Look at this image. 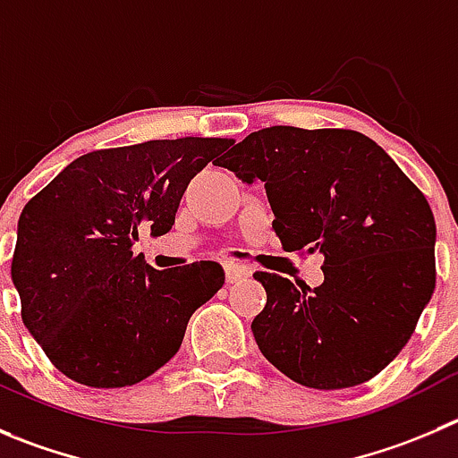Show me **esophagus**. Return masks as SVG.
Segmentation results:
<instances>
[{"mask_svg":"<svg viewBox=\"0 0 458 458\" xmlns=\"http://www.w3.org/2000/svg\"><path fill=\"white\" fill-rule=\"evenodd\" d=\"M225 272H226V283H238L242 281V278L250 276L251 269L242 263H226Z\"/></svg>","mask_w":458,"mask_h":458,"instance_id":"1","label":"esophagus"}]
</instances>
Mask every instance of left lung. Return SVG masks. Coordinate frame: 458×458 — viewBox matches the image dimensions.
Here are the masks:
<instances>
[{
    "mask_svg": "<svg viewBox=\"0 0 458 458\" xmlns=\"http://www.w3.org/2000/svg\"><path fill=\"white\" fill-rule=\"evenodd\" d=\"M265 184L285 251L324 254L315 290L256 272L267 303L251 321L260 352L310 389L382 371L416 330L437 285V222L422 191L355 130L272 125L217 159Z\"/></svg>",
    "mask_w": 458,
    "mask_h": 458,
    "instance_id": "1",
    "label": "left lung"
}]
</instances>
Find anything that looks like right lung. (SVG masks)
<instances>
[{
	"label": "right lung",
	"instance_id": "add662e5",
	"mask_svg": "<svg viewBox=\"0 0 458 458\" xmlns=\"http://www.w3.org/2000/svg\"><path fill=\"white\" fill-rule=\"evenodd\" d=\"M232 139H157L78 157L30 198L11 263L21 321L60 373L116 389L180 351L186 324L225 283L213 260L150 267L139 233L164 236L189 182Z\"/></svg>",
	"mask_w": 458,
	"mask_h": 458
}]
</instances>
